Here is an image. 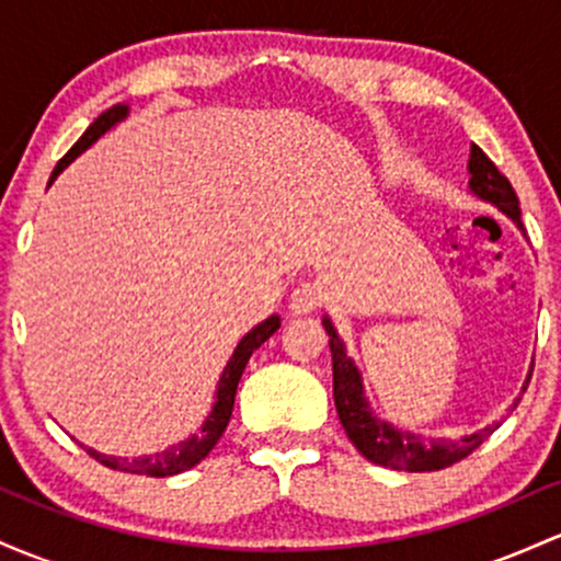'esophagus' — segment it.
Returning <instances> with one entry per match:
<instances>
[{
    "label": "esophagus",
    "mask_w": 561,
    "mask_h": 561,
    "mask_svg": "<svg viewBox=\"0 0 561 561\" xmlns=\"http://www.w3.org/2000/svg\"><path fill=\"white\" fill-rule=\"evenodd\" d=\"M320 299H323V294H320V288L314 286V283H299V286L294 288L288 310H291L294 314H307V312L318 310Z\"/></svg>",
    "instance_id": "obj_1"
}]
</instances>
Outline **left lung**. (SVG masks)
<instances>
[{"label":"left lung","instance_id":"obj_1","mask_svg":"<svg viewBox=\"0 0 561 561\" xmlns=\"http://www.w3.org/2000/svg\"><path fill=\"white\" fill-rule=\"evenodd\" d=\"M469 191L477 198L488 201V204L499 206L512 222H517L522 230L519 219V198L514 193L512 182H508L499 172L493 161L482 153V148L471 145L469 153ZM325 331H329L331 344V360H333V402H336L339 421H342L344 432L352 439L357 450L363 453L368 461L379 463V467L398 469V471H437L448 469L467 458L471 450H477L484 439L490 437L499 424L484 426V430L467 434L461 439H445V437H421L416 432L398 430L389 421L374 416L368 400L363 392V376L357 365L347 357V347L339 339L336 329H333L331 318H323ZM533 376V370H530ZM527 376V381H530ZM527 381L525 387L527 389Z\"/></svg>","mask_w":561,"mask_h":561}]
</instances>
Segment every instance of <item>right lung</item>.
I'll use <instances>...</instances> for the list:
<instances>
[{"label": "right lung", "instance_id": "obj_1", "mask_svg": "<svg viewBox=\"0 0 561 561\" xmlns=\"http://www.w3.org/2000/svg\"><path fill=\"white\" fill-rule=\"evenodd\" d=\"M129 113V105H113V108L103 111L100 113L98 118L87 127L84 135L79 137L77 145H73L71 150H68L66 156L58 161V167L53 169V178H49V182H53L58 174L62 172V169L68 167L77 156L84 153L87 148L94 140H100V137L105 135V131L116 127L122 118H127ZM280 329V318L278 314H270L267 320H262L260 325H254L247 336L238 342L236 352H232V357L228 360V365H225L222 376H219V383H217V400H214L211 405V413L206 416L204 424H201L198 434H193V437L182 439V443L172 445V448L161 450V453H153V456H137V458H122V456H105V453H98L92 448H84L90 456L94 458V461H100L103 467L108 469H116V471H129V474H145V477H172V474H180V471H187L193 469L196 463L204 461L206 456H209L214 445L219 443V437H222V432L228 430L230 424V416H232V402H236V389H238V381H241L243 376V368H247L251 352L260 350L264 342H267L270 336H273L275 331Z\"/></svg>", "mask_w": 561, "mask_h": 561}]
</instances>
